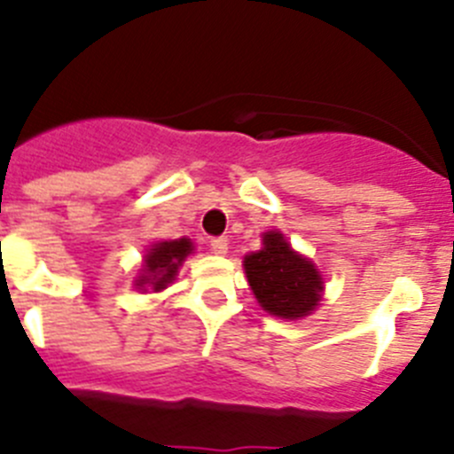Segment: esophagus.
<instances>
[{"instance_id":"1","label":"esophagus","mask_w":454,"mask_h":454,"mask_svg":"<svg viewBox=\"0 0 454 454\" xmlns=\"http://www.w3.org/2000/svg\"><path fill=\"white\" fill-rule=\"evenodd\" d=\"M227 247H230V240L224 239V236L211 239V250H214L215 254H227Z\"/></svg>"}]
</instances>
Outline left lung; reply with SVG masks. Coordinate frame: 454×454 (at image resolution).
I'll return each mask as SVG.
<instances>
[{
	"instance_id": "left-lung-1",
	"label": "left lung",
	"mask_w": 454,
	"mask_h": 454,
	"mask_svg": "<svg viewBox=\"0 0 454 454\" xmlns=\"http://www.w3.org/2000/svg\"><path fill=\"white\" fill-rule=\"evenodd\" d=\"M262 239V250L243 262L256 302L277 318H304L323 298V275L311 259L293 250L282 231H266Z\"/></svg>"
}]
</instances>
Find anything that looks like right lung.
<instances>
[{
  "instance_id": "obj_1",
  "label": "right lung",
  "mask_w": 454,
  "mask_h": 454,
  "mask_svg": "<svg viewBox=\"0 0 454 454\" xmlns=\"http://www.w3.org/2000/svg\"><path fill=\"white\" fill-rule=\"evenodd\" d=\"M192 252V243L188 239L179 240H159L147 250L143 259V268L134 286L140 291H163L168 284H172L179 266L186 262V256Z\"/></svg>"
}]
</instances>
